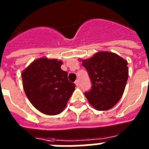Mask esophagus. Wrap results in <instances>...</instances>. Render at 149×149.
Instances as JSON below:
<instances>
[{"label":"esophagus","instance_id":"esophagus-1","mask_svg":"<svg viewBox=\"0 0 149 149\" xmlns=\"http://www.w3.org/2000/svg\"><path fill=\"white\" fill-rule=\"evenodd\" d=\"M75 84H76L77 86H79V79H77V80L75 81Z\"/></svg>","mask_w":149,"mask_h":149}]
</instances>
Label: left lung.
Returning <instances> with one entry per match:
<instances>
[{
    "mask_svg": "<svg viewBox=\"0 0 149 149\" xmlns=\"http://www.w3.org/2000/svg\"><path fill=\"white\" fill-rule=\"evenodd\" d=\"M82 65L88 72L91 89L84 94L97 111H107L118 103L128 78L127 62L117 54L100 52Z\"/></svg>",
    "mask_w": 149,
    "mask_h": 149,
    "instance_id": "left-lung-1",
    "label": "left lung"
}]
</instances>
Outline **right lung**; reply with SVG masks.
Returning <instances> with one entry per match:
<instances>
[{"mask_svg":"<svg viewBox=\"0 0 149 149\" xmlns=\"http://www.w3.org/2000/svg\"><path fill=\"white\" fill-rule=\"evenodd\" d=\"M62 62L57 59L38 58L22 74L23 87L31 104L48 115L60 113L75 90L69 81L68 73L61 70Z\"/></svg>","mask_w":149,"mask_h":149,"instance_id":"1","label":"right lung"}]
</instances>
